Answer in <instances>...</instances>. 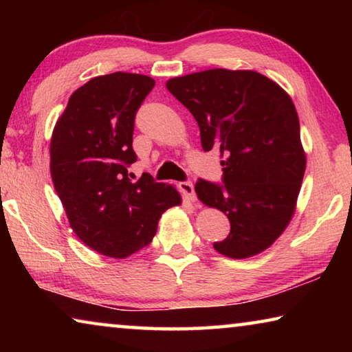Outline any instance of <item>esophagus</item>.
I'll return each mask as SVG.
<instances>
[{"label":"esophagus","instance_id":"34e87169","mask_svg":"<svg viewBox=\"0 0 352 352\" xmlns=\"http://www.w3.org/2000/svg\"><path fill=\"white\" fill-rule=\"evenodd\" d=\"M178 188H180L183 195L188 200H190V201L195 200V192H194V184L192 183H190V182H182L180 184H178Z\"/></svg>","mask_w":352,"mask_h":352}]
</instances>
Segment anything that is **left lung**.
<instances>
[{
    "label": "left lung",
    "mask_w": 352,
    "mask_h": 352,
    "mask_svg": "<svg viewBox=\"0 0 352 352\" xmlns=\"http://www.w3.org/2000/svg\"><path fill=\"white\" fill-rule=\"evenodd\" d=\"M166 87L192 113L204 151L222 158L223 184L195 183L197 197L231 225L214 248L234 259L264 252L294 216L306 170L290 96L256 71L223 68L174 77Z\"/></svg>",
    "instance_id": "8db88e82"
}]
</instances>
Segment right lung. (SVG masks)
Returning <instances> with one entry per match:
<instances>
[{
	"label": "right lung",
	"mask_w": 352,
	"mask_h": 352,
	"mask_svg": "<svg viewBox=\"0 0 352 352\" xmlns=\"http://www.w3.org/2000/svg\"><path fill=\"white\" fill-rule=\"evenodd\" d=\"M155 87L148 76H98L71 94L51 138V177L77 237L110 258L147 247L158 220L182 197L151 175L132 182L136 111Z\"/></svg>",
	"instance_id": "1"
}]
</instances>
